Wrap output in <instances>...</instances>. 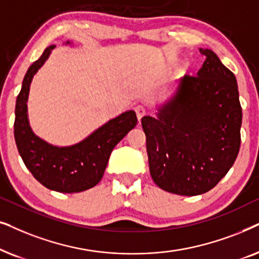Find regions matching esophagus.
<instances>
[{
	"mask_svg": "<svg viewBox=\"0 0 259 259\" xmlns=\"http://www.w3.org/2000/svg\"><path fill=\"white\" fill-rule=\"evenodd\" d=\"M135 111H136L137 118H139V120H141V118H142V117H143L144 115H146L147 110H146V108H144V106H142V105H137L136 109H135Z\"/></svg>",
	"mask_w": 259,
	"mask_h": 259,
	"instance_id": "1",
	"label": "esophagus"
}]
</instances>
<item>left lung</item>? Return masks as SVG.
<instances>
[{"instance_id": "obj_1", "label": "left lung", "mask_w": 259, "mask_h": 259, "mask_svg": "<svg viewBox=\"0 0 259 259\" xmlns=\"http://www.w3.org/2000/svg\"><path fill=\"white\" fill-rule=\"evenodd\" d=\"M196 75L186 74L157 118L141 119L150 175L165 192L199 195L227 174L240 148L242 106L234 74L211 50Z\"/></svg>"}]
</instances>
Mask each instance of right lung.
<instances>
[{
    "label": "right lung",
    "instance_id": "add662e5",
    "mask_svg": "<svg viewBox=\"0 0 259 259\" xmlns=\"http://www.w3.org/2000/svg\"><path fill=\"white\" fill-rule=\"evenodd\" d=\"M54 47H47L23 78L16 98L14 136L23 163L41 185L55 192L78 193L95 187L102 180L112 149L135 127L137 117L132 110L124 112L71 147H53L34 135L27 117L29 86Z\"/></svg>",
    "mask_w": 259,
    "mask_h": 259
}]
</instances>
